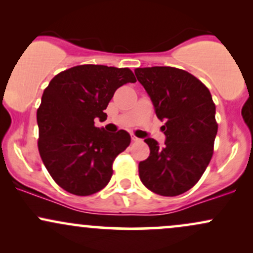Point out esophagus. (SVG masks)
Returning a JSON list of instances; mask_svg holds the SVG:
<instances>
[{"label":"esophagus","mask_w":253,"mask_h":253,"mask_svg":"<svg viewBox=\"0 0 253 253\" xmlns=\"http://www.w3.org/2000/svg\"><path fill=\"white\" fill-rule=\"evenodd\" d=\"M132 140L133 141H139V140H140V139L136 138V136H134V135H132Z\"/></svg>","instance_id":"esophagus-1"}]
</instances>
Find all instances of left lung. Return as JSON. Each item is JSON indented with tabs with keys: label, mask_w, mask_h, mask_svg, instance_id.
Instances as JSON below:
<instances>
[{
	"label": "left lung",
	"mask_w": 253,
	"mask_h": 253,
	"mask_svg": "<svg viewBox=\"0 0 253 253\" xmlns=\"http://www.w3.org/2000/svg\"><path fill=\"white\" fill-rule=\"evenodd\" d=\"M134 72L157 118L165 123L164 146L145 139L150 156L139 163L140 181L158 195H181L201 178L213 156L215 104L207 86L181 69L153 66Z\"/></svg>",
	"instance_id": "1"
}]
</instances>
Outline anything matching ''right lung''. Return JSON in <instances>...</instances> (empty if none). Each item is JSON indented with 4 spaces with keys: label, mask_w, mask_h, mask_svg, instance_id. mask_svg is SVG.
I'll use <instances>...</instances> for the list:
<instances>
[{
    "label": "right lung",
    "mask_w": 253,
    "mask_h": 253,
    "mask_svg": "<svg viewBox=\"0 0 253 253\" xmlns=\"http://www.w3.org/2000/svg\"><path fill=\"white\" fill-rule=\"evenodd\" d=\"M136 82L127 68L78 65L52 78L37 112L42 163L64 190L86 196L103 189L113 175V162L126 150V130L108 133L95 127L118 88Z\"/></svg>",
    "instance_id": "obj_1"
}]
</instances>
